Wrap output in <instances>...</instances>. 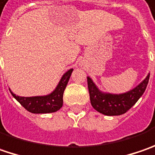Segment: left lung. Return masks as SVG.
<instances>
[{"instance_id":"1","label":"left lung","mask_w":155,"mask_h":155,"mask_svg":"<svg viewBox=\"0 0 155 155\" xmlns=\"http://www.w3.org/2000/svg\"><path fill=\"white\" fill-rule=\"evenodd\" d=\"M150 74L145 78L134 89L124 94H114L103 93L94 83L90 77H87V87L90 95L91 105L99 113L105 115H120L128 111L137 102L147 88Z\"/></svg>"}]
</instances>
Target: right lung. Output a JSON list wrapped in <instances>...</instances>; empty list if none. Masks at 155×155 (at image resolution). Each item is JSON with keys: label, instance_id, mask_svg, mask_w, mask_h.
<instances>
[{"label": "right lung", "instance_id": "right-lung-1", "mask_svg": "<svg viewBox=\"0 0 155 155\" xmlns=\"http://www.w3.org/2000/svg\"><path fill=\"white\" fill-rule=\"evenodd\" d=\"M74 69L67 71L61 81H59L56 88L51 94L44 96H33V97H21L15 94L9 89L12 95L16 99L17 101L25 109L33 114H47L58 111L63 105V93L67 84L69 81L71 74Z\"/></svg>", "mask_w": 155, "mask_h": 155}]
</instances>
